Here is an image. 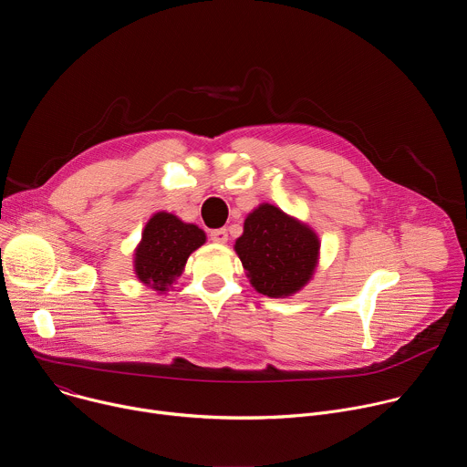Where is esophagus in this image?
Here are the masks:
<instances>
[{
    "label": "esophagus",
    "instance_id": "esophagus-1",
    "mask_svg": "<svg viewBox=\"0 0 467 467\" xmlns=\"http://www.w3.org/2000/svg\"><path fill=\"white\" fill-rule=\"evenodd\" d=\"M211 240L214 242V244H227V240H229V234H227V231L225 229H216V231H211Z\"/></svg>",
    "mask_w": 467,
    "mask_h": 467
}]
</instances>
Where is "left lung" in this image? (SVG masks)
<instances>
[{
    "instance_id": "left-lung-1",
    "label": "left lung",
    "mask_w": 467,
    "mask_h": 467,
    "mask_svg": "<svg viewBox=\"0 0 467 467\" xmlns=\"http://www.w3.org/2000/svg\"><path fill=\"white\" fill-rule=\"evenodd\" d=\"M234 251L258 294L288 297L310 281L319 240L308 225L264 203L245 218Z\"/></svg>"
}]
</instances>
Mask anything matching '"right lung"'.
<instances>
[{
	"label": "right lung",
	"instance_id": "1",
	"mask_svg": "<svg viewBox=\"0 0 467 467\" xmlns=\"http://www.w3.org/2000/svg\"><path fill=\"white\" fill-rule=\"evenodd\" d=\"M207 236L197 225L184 223L168 213H157L142 233L135 251L137 277L161 294L182 274L192 251L202 247Z\"/></svg>",
	"mask_w": 467,
	"mask_h": 467
}]
</instances>
